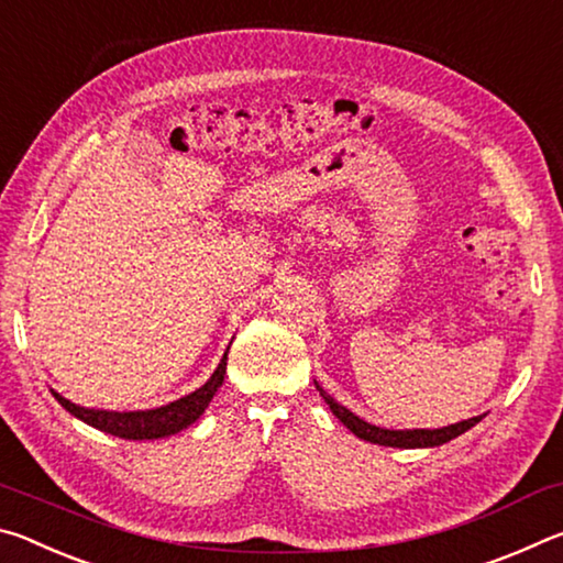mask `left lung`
<instances>
[{
    "mask_svg": "<svg viewBox=\"0 0 563 563\" xmlns=\"http://www.w3.org/2000/svg\"><path fill=\"white\" fill-rule=\"evenodd\" d=\"M316 387L322 395V399L330 405L332 415H335L352 434L360 437V440H365V442L383 444V446H399V450H415V446H440L444 442L454 440V437H460L462 432H466L470 427H474L482 419V417H472V419H464V422L442 427V430H383V427H375V424L365 422V419H360L357 415H352L347 407L335 402V399H332L318 383H316Z\"/></svg>",
    "mask_w": 563,
    "mask_h": 563,
    "instance_id": "1",
    "label": "left lung"
}]
</instances>
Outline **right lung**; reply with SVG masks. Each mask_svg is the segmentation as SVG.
Here are the masks:
<instances>
[{"instance_id": "obj_1", "label": "right lung", "mask_w": 563, "mask_h": 563, "mask_svg": "<svg viewBox=\"0 0 563 563\" xmlns=\"http://www.w3.org/2000/svg\"><path fill=\"white\" fill-rule=\"evenodd\" d=\"M225 365H228V352L203 387H198L196 393L180 397L170 405L146 409V412H109V409H87L69 402V399H64L59 393H52V395L59 399V405L66 409V412H71L74 417H79L81 422L97 427L101 432L121 437V440H158V437H168L186 430L188 424H194L196 419L206 412L208 402H211L213 395L218 393V387L223 385Z\"/></svg>"}]
</instances>
